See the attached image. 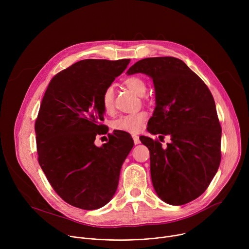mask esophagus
Wrapping results in <instances>:
<instances>
[{
    "label": "esophagus",
    "mask_w": 249,
    "mask_h": 249,
    "mask_svg": "<svg viewBox=\"0 0 249 249\" xmlns=\"http://www.w3.org/2000/svg\"><path fill=\"white\" fill-rule=\"evenodd\" d=\"M132 137H133V140H134V143H135V145L140 144V138H139V136H138V135H133Z\"/></svg>",
    "instance_id": "esophagus-1"
}]
</instances>
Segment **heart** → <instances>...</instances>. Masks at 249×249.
Segmentation results:
<instances>
[{"label": "heart", "instance_id": "1", "mask_svg": "<svg viewBox=\"0 0 249 249\" xmlns=\"http://www.w3.org/2000/svg\"><path fill=\"white\" fill-rule=\"evenodd\" d=\"M124 86L137 95H144L147 90L146 81L139 76H131L124 80ZM101 105L106 113L114 110V90L112 87L106 88L101 94ZM148 114L145 111H138L131 114H125L113 121L112 126L115 130L128 133H138L143 128Z\"/></svg>", "mask_w": 249, "mask_h": 249}]
</instances>
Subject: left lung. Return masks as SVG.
Instances as JSON below:
<instances>
[{"instance_id": "8db88e82", "label": "left lung", "mask_w": 249, "mask_h": 249, "mask_svg": "<svg viewBox=\"0 0 249 249\" xmlns=\"http://www.w3.org/2000/svg\"><path fill=\"white\" fill-rule=\"evenodd\" d=\"M137 73L150 76L156 89L157 106L149 132L171 139L162 148L159 140L140 137L150 151L154 188L167 204H187L206 191L221 162L222 128L214 97L178 58L140 60L127 72Z\"/></svg>"}]
</instances>
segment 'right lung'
Segmentation results:
<instances>
[{
    "instance_id": "right-lung-1",
    "label": "right lung",
    "mask_w": 249,
    "mask_h": 249,
    "mask_svg": "<svg viewBox=\"0 0 249 249\" xmlns=\"http://www.w3.org/2000/svg\"><path fill=\"white\" fill-rule=\"evenodd\" d=\"M129 63L82 60L55 75L44 93L34 126L38 162L54 191L74 207L95 210L110 201L134 146L124 132L94 145L97 135L108 132L101 124V94Z\"/></svg>"
}]
</instances>
